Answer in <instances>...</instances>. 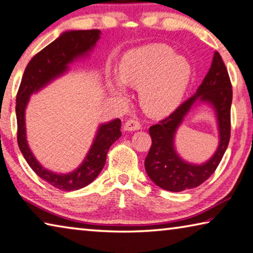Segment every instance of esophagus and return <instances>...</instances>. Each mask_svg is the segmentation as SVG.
Segmentation results:
<instances>
[{
	"label": "esophagus",
	"instance_id": "obj_1",
	"mask_svg": "<svg viewBox=\"0 0 253 253\" xmlns=\"http://www.w3.org/2000/svg\"><path fill=\"white\" fill-rule=\"evenodd\" d=\"M124 131H138L141 129V124L135 119H130L124 123L123 126Z\"/></svg>",
	"mask_w": 253,
	"mask_h": 253
}]
</instances>
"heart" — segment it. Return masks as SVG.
<instances>
[{"label": "heart", "mask_w": 253, "mask_h": 253, "mask_svg": "<svg viewBox=\"0 0 253 253\" xmlns=\"http://www.w3.org/2000/svg\"><path fill=\"white\" fill-rule=\"evenodd\" d=\"M119 76H111V92L126 96V86L139 87L143 110L154 117L170 113L180 104L188 87L192 67L171 47L150 43L132 49L120 63Z\"/></svg>", "instance_id": "b5f03b06"}]
</instances>
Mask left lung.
<instances>
[{
	"instance_id": "left-lung-1",
	"label": "left lung",
	"mask_w": 253,
	"mask_h": 253,
	"mask_svg": "<svg viewBox=\"0 0 253 253\" xmlns=\"http://www.w3.org/2000/svg\"><path fill=\"white\" fill-rule=\"evenodd\" d=\"M232 86L229 74L217 51L214 52L212 65L196 93L178 109L150 126L152 144L144 160V167L150 179L160 188L169 192H181L197 187L217 168L230 141V112ZM206 105L217 119L219 144L212 157L202 164H194L181 159L175 149V133L189 111Z\"/></svg>"
}]
</instances>
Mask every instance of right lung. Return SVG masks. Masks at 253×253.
<instances>
[{
	"instance_id": "add662e5",
	"label": "right lung",
	"mask_w": 253,
	"mask_h": 253,
	"mask_svg": "<svg viewBox=\"0 0 253 253\" xmlns=\"http://www.w3.org/2000/svg\"><path fill=\"white\" fill-rule=\"evenodd\" d=\"M99 30H68L61 33L50 44L32 58L24 70L16 95V122L18 144L24 159L41 179L53 187L70 192L81 189L96 178L106 161L110 147L121 136V120L101 123L84 160L76 169L67 173L53 172L44 168L31 151L27 140L26 110L32 94H37L53 81L66 75L70 65L88 58L101 38Z\"/></svg>"
}]
</instances>
